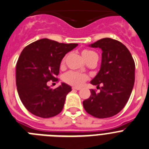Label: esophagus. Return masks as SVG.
<instances>
[{
  "mask_svg": "<svg viewBox=\"0 0 149 149\" xmlns=\"http://www.w3.org/2000/svg\"><path fill=\"white\" fill-rule=\"evenodd\" d=\"M72 89H73V90H80V89H81V88H80V87H75V86H73V87H72Z\"/></svg>",
  "mask_w": 149,
  "mask_h": 149,
  "instance_id": "34e87169",
  "label": "esophagus"
}]
</instances>
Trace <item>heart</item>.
I'll return each mask as SVG.
<instances>
[{"label":"heart","instance_id":"obj_1","mask_svg":"<svg viewBox=\"0 0 149 149\" xmlns=\"http://www.w3.org/2000/svg\"><path fill=\"white\" fill-rule=\"evenodd\" d=\"M81 54L86 61L93 58V57L98 56V54L95 51H91V50H84ZM63 62H64V60H63ZM87 78L88 77L86 74L76 72H68L63 76V81L67 84L74 86H80L83 85L84 83L87 80Z\"/></svg>","mask_w":149,"mask_h":149}]
</instances>
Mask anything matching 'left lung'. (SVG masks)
<instances>
[{
	"label": "left lung",
	"mask_w": 149,
	"mask_h": 149,
	"mask_svg": "<svg viewBox=\"0 0 149 149\" xmlns=\"http://www.w3.org/2000/svg\"><path fill=\"white\" fill-rule=\"evenodd\" d=\"M102 51L99 72L90 81L100 88V93L91 89V95L83 101L88 113L96 118L113 116L128 101L135 81V63L129 50L122 42L104 38L89 45Z\"/></svg>",
	"instance_id": "left-lung-1"
}]
</instances>
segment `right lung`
Segmentation results:
<instances>
[{"mask_svg":"<svg viewBox=\"0 0 149 149\" xmlns=\"http://www.w3.org/2000/svg\"><path fill=\"white\" fill-rule=\"evenodd\" d=\"M77 46L42 39L24 48L16 64V86L22 104L31 113L50 118L62 111L72 87L62 83L51 89L47 82L58 81L62 60Z\"/></svg>","mask_w":149,"mask_h":149,"instance_id":"1","label":"right lung"}]
</instances>
